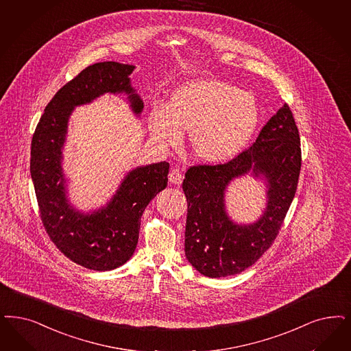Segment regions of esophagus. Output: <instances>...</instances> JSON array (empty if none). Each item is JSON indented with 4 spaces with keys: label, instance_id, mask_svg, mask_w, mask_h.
I'll return each mask as SVG.
<instances>
[{
    "label": "esophagus",
    "instance_id": "obj_1",
    "mask_svg": "<svg viewBox=\"0 0 351 351\" xmlns=\"http://www.w3.org/2000/svg\"><path fill=\"white\" fill-rule=\"evenodd\" d=\"M182 179H184V176H182V171H180V169H173L172 171H171V172H169V184H173V185H180V184L182 182Z\"/></svg>",
    "mask_w": 351,
    "mask_h": 351
}]
</instances>
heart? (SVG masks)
I'll return each mask as SVG.
<instances>
[{"mask_svg": "<svg viewBox=\"0 0 351 351\" xmlns=\"http://www.w3.org/2000/svg\"><path fill=\"white\" fill-rule=\"evenodd\" d=\"M261 119L254 95L215 80H191L178 86L166 106L149 112V131L165 146H178L189 132L193 157L221 163L236 157L253 137Z\"/></svg>", "mask_w": 351, "mask_h": 351, "instance_id": "b5f03b06", "label": "heart"}]
</instances>
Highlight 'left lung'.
Returning <instances> with one entry per match:
<instances>
[{"label": "left lung", "instance_id": "left-lung-1", "mask_svg": "<svg viewBox=\"0 0 351 351\" xmlns=\"http://www.w3.org/2000/svg\"><path fill=\"white\" fill-rule=\"evenodd\" d=\"M300 171V133L287 104L241 154L224 165L188 169L182 182L188 202V262L204 276L215 278L253 266L278 236L297 191ZM249 173L265 182L267 202L258 221L243 225L228 215L225 192L230 181Z\"/></svg>", "mask_w": 351, "mask_h": 351}]
</instances>
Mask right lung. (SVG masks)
Segmentation results:
<instances>
[{"label": "right lung", "instance_id": "add662e5", "mask_svg": "<svg viewBox=\"0 0 351 351\" xmlns=\"http://www.w3.org/2000/svg\"><path fill=\"white\" fill-rule=\"evenodd\" d=\"M134 69L112 61L88 66L51 98L32 137L29 169L43 224L63 254L93 271H111L131 259L143 213L169 182V165L159 162L127 172L109 202L97 210L80 211L69 198L62 160L73 109L106 93L125 95L140 117L144 102L130 77Z\"/></svg>", "mask_w": 351, "mask_h": 351}]
</instances>
